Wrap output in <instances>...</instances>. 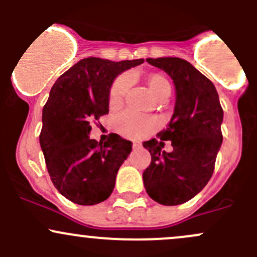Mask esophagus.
I'll return each instance as SVG.
<instances>
[{"mask_svg": "<svg viewBox=\"0 0 257 257\" xmlns=\"http://www.w3.org/2000/svg\"><path fill=\"white\" fill-rule=\"evenodd\" d=\"M142 144L139 143V142H133V148L136 149V148H141Z\"/></svg>", "mask_w": 257, "mask_h": 257, "instance_id": "34e87169", "label": "esophagus"}]
</instances>
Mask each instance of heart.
I'll list each match as a JSON object with an SVG mask.
<instances>
[{
	"instance_id": "b5f03b06",
	"label": "heart",
	"mask_w": 257,
	"mask_h": 257,
	"mask_svg": "<svg viewBox=\"0 0 257 257\" xmlns=\"http://www.w3.org/2000/svg\"><path fill=\"white\" fill-rule=\"evenodd\" d=\"M148 88L150 92L155 95L158 99H167L170 94L169 80L165 78L160 73H150L148 74L147 78ZM129 88V78L126 76H119L118 78L114 79L112 87L109 90V97H108V103H109L110 109H118L121 107L124 102V95ZM159 123L153 116H143L137 115L132 113H123L116 118L115 120V131L120 136L125 138L139 139L147 137L152 132L158 128Z\"/></svg>"
}]
</instances>
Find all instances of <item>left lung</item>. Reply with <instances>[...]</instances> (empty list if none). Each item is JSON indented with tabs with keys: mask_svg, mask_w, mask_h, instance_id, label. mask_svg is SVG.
I'll return each mask as SVG.
<instances>
[{
	"mask_svg": "<svg viewBox=\"0 0 257 257\" xmlns=\"http://www.w3.org/2000/svg\"><path fill=\"white\" fill-rule=\"evenodd\" d=\"M147 62L169 74L175 87L174 114L159 139L144 142L152 155L144 170L148 195L162 205L186 203L200 193L214 173L222 143L224 112L215 85L188 61L177 57L147 58ZM172 142L173 150L161 149Z\"/></svg>",
	"mask_w": 257,
	"mask_h": 257,
	"instance_id": "left-lung-1",
	"label": "left lung"
}]
</instances>
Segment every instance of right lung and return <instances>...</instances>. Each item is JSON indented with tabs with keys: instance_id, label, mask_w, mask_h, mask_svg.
Returning <instances> with one entry per match:
<instances>
[{
	"instance_id": "add662e5",
	"label": "right lung",
	"mask_w": 257,
	"mask_h": 257,
	"mask_svg": "<svg viewBox=\"0 0 257 257\" xmlns=\"http://www.w3.org/2000/svg\"><path fill=\"white\" fill-rule=\"evenodd\" d=\"M143 62L89 57L52 87L43 107L40 144L52 183L72 203L95 205L112 194L132 142L110 133L107 142L98 143L89 138L90 124L109 112L108 97L115 77Z\"/></svg>"
}]
</instances>
